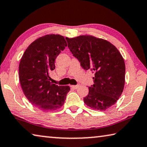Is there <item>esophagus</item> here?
<instances>
[{
    "label": "esophagus",
    "instance_id": "1",
    "mask_svg": "<svg viewBox=\"0 0 147 147\" xmlns=\"http://www.w3.org/2000/svg\"><path fill=\"white\" fill-rule=\"evenodd\" d=\"M71 87L72 88H73V89H78L79 87H80V85H76V86H71Z\"/></svg>",
    "mask_w": 147,
    "mask_h": 147
}]
</instances>
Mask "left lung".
Segmentation results:
<instances>
[{
    "label": "left lung",
    "mask_w": 147,
    "mask_h": 147,
    "mask_svg": "<svg viewBox=\"0 0 147 147\" xmlns=\"http://www.w3.org/2000/svg\"><path fill=\"white\" fill-rule=\"evenodd\" d=\"M65 39L81 66L94 73V84L89 87L84 103L100 111L114 105L125 82V63L120 52L110 42L89 35Z\"/></svg>",
    "instance_id": "obj_1"
}]
</instances>
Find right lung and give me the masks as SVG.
<instances>
[{"instance_id":"add662e5","label":"right lung","mask_w":147,"mask_h":147,"mask_svg":"<svg viewBox=\"0 0 147 147\" xmlns=\"http://www.w3.org/2000/svg\"><path fill=\"white\" fill-rule=\"evenodd\" d=\"M67 46L64 37L49 34L30 45L19 66L22 89L32 105L44 111H51L63 105L69 86L51 82L49 73L55 69V59Z\"/></svg>"}]
</instances>
